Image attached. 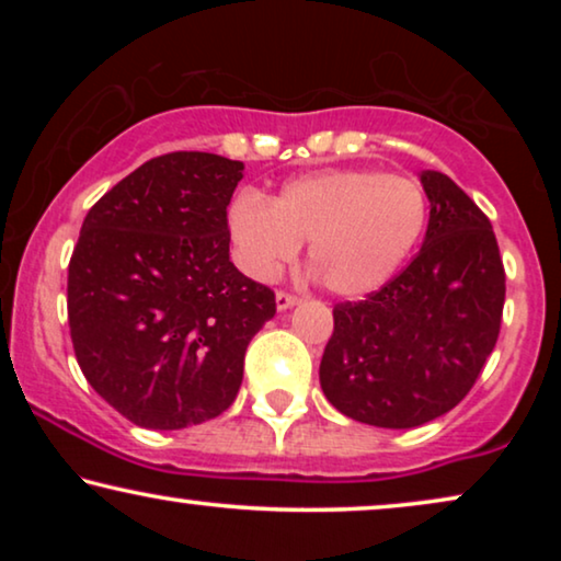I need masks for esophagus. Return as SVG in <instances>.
I'll list each match as a JSON object with an SVG mask.
<instances>
[{
  "label": "esophagus",
  "instance_id": "obj_1",
  "mask_svg": "<svg viewBox=\"0 0 561 561\" xmlns=\"http://www.w3.org/2000/svg\"><path fill=\"white\" fill-rule=\"evenodd\" d=\"M275 304H278L280 311H286V309H290V306L298 304V296L288 294V290H278V294H275Z\"/></svg>",
  "mask_w": 561,
  "mask_h": 561
}]
</instances>
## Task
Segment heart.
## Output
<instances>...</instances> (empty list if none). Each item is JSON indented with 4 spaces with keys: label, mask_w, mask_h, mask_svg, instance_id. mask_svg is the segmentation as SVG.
Masks as SVG:
<instances>
[{
    "label": "heart",
    "mask_w": 561,
    "mask_h": 561,
    "mask_svg": "<svg viewBox=\"0 0 561 561\" xmlns=\"http://www.w3.org/2000/svg\"><path fill=\"white\" fill-rule=\"evenodd\" d=\"M428 225V196L411 175L327 168L288 181L271 202L234 198L229 234L252 278H273L309 240V260L332 294L365 296L401 271Z\"/></svg>",
    "instance_id": "heart-1"
}]
</instances>
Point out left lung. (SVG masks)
Returning <instances> with one entry per match:
<instances>
[{
	"instance_id": "left-lung-1",
	"label": "left lung",
	"mask_w": 561,
	"mask_h": 561,
	"mask_svg": "<svg viewBox=\"0 0 561 561\" xmlns=\"http://www.w3.org/2000/svg\"><path fill=\"white\" fill-rule=\"evenodd\" d=\"M426 240L363 301L334 306L321 357L327 401L344 416L413 428L455 409L478 382L505 304V267L485 211L449 175L424 171Z\"/></svg>"
}]
</instances>
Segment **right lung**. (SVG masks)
Wrapping results in <instances>:
<instances>
[{
    "label": "right lung",
    "mask_w": 561,
    "mask_h": 561,
    "mask_svg": "<svg viewBox=\"0 0 561 561\" xmlns=\"http://www.w3.org/2000/svg\"><path fill=\"white\" fill-rule=\"evenodd\" d=\"M242 163L165 152L91 206L68 263V327L81 373L122 416L186 428L227 411L244 350L275 294L229 260L227 206Z\"/></svg>",
    "instance_id": "obj_1"
}]
</instances>
